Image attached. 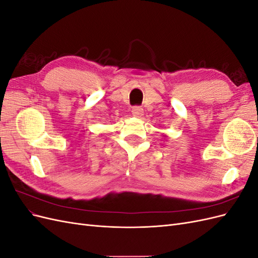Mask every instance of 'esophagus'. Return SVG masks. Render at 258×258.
I'll return each mask as SVG.
<instances>
[{
	"label": "esophagus",
	"mask_w": 258,
	"mask_h": 258,
	"mask_svg": "<svg viewBox=\"0 0 258 258\" xmlns=\"http://www.w3.org/2000/svg\"><path fill=\"white\" fill-rule=\"evenodd\" d=\"M143 108L141 106H134L132 107V115L136 117H141L143 115Z\"/></svg>",
	"instance_id": "34e87169"
}]
</instances>
